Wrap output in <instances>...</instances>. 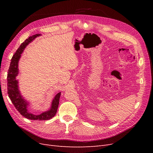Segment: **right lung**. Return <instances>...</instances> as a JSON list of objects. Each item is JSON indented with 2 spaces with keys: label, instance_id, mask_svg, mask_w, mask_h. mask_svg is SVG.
<instances>
[{
  "label": "right lung",
  "instance_id": "right-lung-1",
  "mask_svg": "<svg viewBox=\"0 0 153 153\" xmlns=\"http://www.w3.org/2000/svg\"><path fill=\"white\" fill-rule=\"evenodd\" d=\"M41 34H37L29 37L24 42H23L20 47L18 48L15 53L13 55L10 63V66L7 72V94L11 102L15 106L16 109L20 113V114L25 118L36 121H44L52 119L57 113L58 106L59 103V98L61 96V92H59L52 100V105L50 109L46 111L39 115H34L30 113L27 110L28 102L23 98L18 89V82L16 80V76L18 74V62L21 57V54L25 48L30 42H32L36 38Z\"/></svg>",
  "mask_w": 153,
  "mask_h": 153
}]
</instances>
